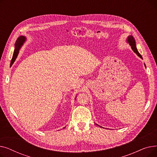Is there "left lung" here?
Here are the masks:
<instances>
[{"label": "left lung", "mask_w": 157, "mask_h": 157, "mask_svg": "<svg viewBox=\"0 0 157 157\" xmlns=\"http://www.w3.org/2000/svg\"><path fill=\"white\" fill-rule=\"evenodd\" d=\"M127 42L129 43V44L131 46V48L132 49H133V51L134 52V53H136L140 58H141V59H143L142 56L141 55V54H140L139 53V52L137 51V49L136 48V41L134 39V37L132 36H130L128 37V39H127Z\"/></svg>", "instance_id": "8db88e82"}]
</instances>
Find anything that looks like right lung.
Segmentation results:
<instances>
[{"label":"right lung","instance_id":"obj_1","mask_svg":"<svg viewBox=\"0 0 157 157\" xmlns=\"http://www.w3.org/2000/svg\"><path fill=\"white\" fill-rule=\"evenodd\" d=\"M25 37H24L23 36L20 37L18 38V39L16 40V43H15V49H14V53H13V62L15 61L16 57L18 56V54L19 53V49L20 48V47L21 46V45L23 44V43L25 42Z\"/></svg>","mask_w":157,"mask_h":157}]
</instances>
